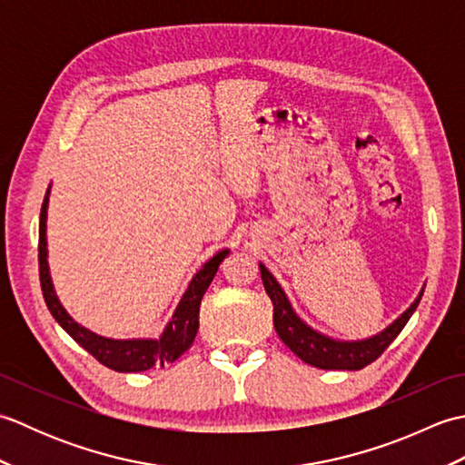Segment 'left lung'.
<instances>
[{"label":"left lung","mask_w":465,"mask_h":465,"mask_svg":"<svg viewBox=\"0 0 465 465\" xmlns=\"http://www.w3.org/2000/svg\"><path fill=\"white\" fill-rule=\"evenodd\" d=\"M263 288L268 292L273 303V328L278 331L282 341L298 355L305 363L313 365L320 370H361L365 365L375 361L380 355L388 350V345L398 338V333L408 323L411 313L416 312L418 303L423 295V290L410 308L403 312L400 318L388 325L383 331L368 340L358 341H341L333 340L330 335H323L310 328L298 313L293 312L288 295L282 290L278 280L268 272L263 263H260Z\"/></svg>","instance_id":"obj_1"}]
</instances>
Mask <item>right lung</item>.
<instances>
[{"label": "right lung", "instance_id": "add662e5", "mask_svg": "<svg viewBox=\"0 0 465 465\" xmlns=\"http://www.w3.org/2000/svg\"><path fill=\"white\" fill-rule=\"evenodd\" d=\"M47 202H49V187L44 197L42 213H39V282H42L44 300L47 303V310L52 312L55 322L72 335V338L82 345L85 351H90L94 358L104 363L105 368L114 371H145L153 368V365L173 363L180 355L190 350V345L195 340L197 328H200V303L205 290L210 288L213 275L217 273L220 263L225 260L230 250L217 252L213 258L207 262L203 268L197 272L183 298L177 303V308L167 322L160 340H112L104 338L90 331L84 325L77 323L72 315H69L64 305L59 303L52 275H49L47 265V240H45V220H47Z\"/></svg>", "mask_w": 465, "mask_h": 465}]
</instances>
